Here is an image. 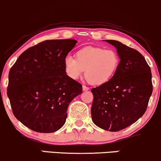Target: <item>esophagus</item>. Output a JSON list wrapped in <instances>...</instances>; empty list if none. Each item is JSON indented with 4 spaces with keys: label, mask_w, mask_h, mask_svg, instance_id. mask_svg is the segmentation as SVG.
I'll return each mask as SVG.
<instances>
[{
    "label": "esophagus",
    "mask_w": 161,
    "mask_h": 161,
    "mask_svg": "<svg viewBox=\"0 0 161 161\" xmlns=\"http://www.w3.org/2000/svg\"><path fill=\"white\" fill-rule=\"evenodd\" d=\"M82 87H83V90H84V91L89 90V87H87L86 86H85V85H83Z\"/></svg>",
    "instance_id": "esophagus-1"
}]
</instances>
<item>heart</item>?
<instances>
[{
	"mask_svg": "<svg viewBox=\"0 0 161 161\" xmlns=\"http://www.w3.org/2000/svg\"><path fill=\"white\" fill-rule=\"evenodd\" d=\"M120 57L116 51L101 47H86L75 53V57L66 56L64 66L68 76L77 80L84 73L85 78L92 85H103L116 75Z\"/></svg>",
	"mask_w": 161,
	"mask_h": 161,
	"instance_id": "b5f03b06",
	"label": "heart"
}]
</instances>
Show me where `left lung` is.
I'll return each mask as SVG.
<instances>
[{"label": "left lung", "mask_w": 161, "mask_h": 161, "mask_svg": "<svg viewBox=\"0 0 161 161\" xmlns=\"http://www.w3.org/2000/svg\"><path fill=\"white\" fill-rule=\"evenodd\" d=\"M117 49L120 64L107 84L92 88L91 114L99 128L118 131L136 122L145 114L152 96V72L144 57L116 40H105Z\"/></svg>", "instance_id": "8db88e82"}]
</instances>
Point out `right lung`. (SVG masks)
Segmentation results:
<instances>
[{
    "label": "right lung",
    "mask_w": 161,
    "mask_h": 161,
    "mask_svg": "<svg viewBox=\"0 0 161 161\" xmlns=\"http://www.w3.org/2000/svg\"><path fill=\"white\" fill-rule=\"evenodd\" d=\"M75 39L45 40L24 51L9 72L7 96L24 125L39 133L57 131L67 108L82 93V85L66 75L64 59Z\"/></svg>",
    "instance_id": "1"
}]
</instances>
